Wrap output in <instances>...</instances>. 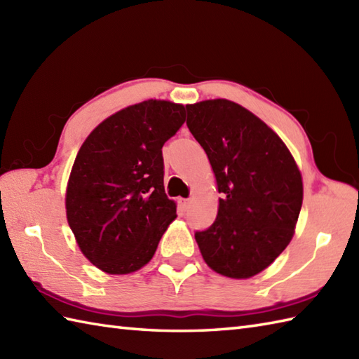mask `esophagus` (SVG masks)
I'll return each mask as SVG.
<instances>
[{"label": "esophagus", "instance_id": "34e87169", "mask_svg": "<svg viewBox=\"0 0 359 359\" xmlns=\"http://www.w3.org/2000/svg\"><path fill=\"white\" fill-rule=\"evenodd\" d=\"M179 205H180L182 211H188V208H189V205H191V202H189L188 199H180V201H179Z\"/></svg>", "mask_w": 359, "mask_h": 359}]
</instances>
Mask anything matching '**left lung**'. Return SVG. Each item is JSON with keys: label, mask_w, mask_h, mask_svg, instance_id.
<instances>
[{"label": "left lung", "mask_w": 359, "mask_h": 359, "mask_svg": "<svg viewBox=\"0 0 359 359\" xmlns=\"http://www.w3.org/2000/svg\"><path fill=\"white\" fill-rule=\"evenodd\" d=\"M187 126L216 175L217 217L196 231L212 270L245 279L266 269L293 238L302 207V177L276 133L224 98L187 104Z\"/></svg>", "instance_id": "1"}]
</instances>
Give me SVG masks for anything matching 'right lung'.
Masks as SVG:
<instances>
[{"instance_id":"obj_1","label":"right lung","mask_w":359,"mask_h":359,"mask_svg":"<svg viewBox=\"0 0 359 359\" xmlns=\"http://www.w3.org/2000/svg\"><path fill=\"white\" fill-rule=\"evenodd\" d=\"M185 121L163 100L129 106L81 144L66 191V215L81 253L109 274L142 269L177 217L163 187L162 147Z\"/></svg>"}]
</instances>
